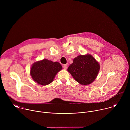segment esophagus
<instances>
[{
  "label": "esophagus",
  "mask_w": 130,
  "mask_h": 130,
  "mask_svg": "<svg viewBox=\"0 0 130 130\" xmlns=\"http://www.w3.org/2000/svg\"><path fill=\"white\" fill-rule=\"evenodd\" d=\"M63 68L65 69H66L67 68V64H64L63 65Z\"/></svg>",
  "instance_id": "34e87169"
}]
</instances>
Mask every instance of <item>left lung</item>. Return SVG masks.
<instances>
[{"instance_id": "8db88e82", "label": "left lung", "mask_w": 130, "mask_h": 130, "mask_svg": "<svg viewBox=\"0 0 130 130\" xmlns=\"http://www.w3.org/2000/svg\"><path fill=\"white\" fill-rule=\"evenodd\" d=\"M100 65L89 54L80 55L73 60L67 71L75 80L80 84L89 85L97 78Z\"/></svg>"}]
</instances>
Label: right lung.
Wrapping results in <instances>:
<instances>
[{"mask_svg":"<svg viewBox=\"0 0 130 130\" xmlns=\"http://www.w3.org/2000/svg\"><path fill=\"white\" fill-rule=\"evenodd\" d=\"M61 69L62 66L59 62L44 59L33 64L30 75L35 82L45 86L53 81L55 76Z\"/></svg>","mask_w":130,"mask_h":130,"instance_id":"add662e5","label":"right lung"}]
</instances>
